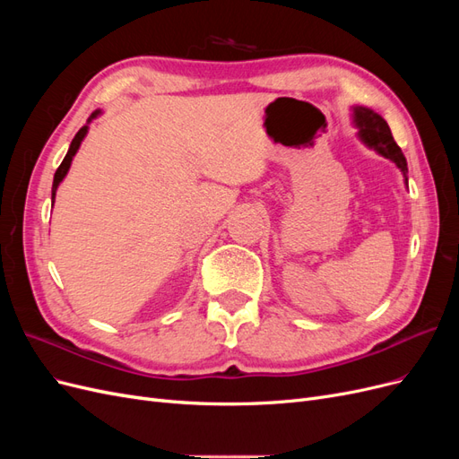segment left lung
Masks as SVG:
<instances>
[{
    "instance_id": "1",
    "label": "left lung",
    "mask_w": 459,
    "mask_h": 459,
    "mask_svg": "<svg viewBox=\"0 0 459 459\" xmlns=\"http://www.w3.org/2000/svg\"><path fill=\"white\" fill-rule=\"evenodd\" d=\"M354 122L358 126L359 140H362L368 147L377 151L379 155L391 159L406 178V174H408L406 157L402 155V151L396 145L394 137L391 134V128H388L385 118L379 117L377 113H373V110H369V108L356 107L354 108ZM406 184H408V178H406Z\"/></svg>"
}]
</instances>
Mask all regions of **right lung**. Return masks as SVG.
Here are the masks:
<instances>
[{"instance_id":"right-lung-1","label":"right lung","mask_w":459,"mask_h":459,"mask_svg":"<svg viewBox=\"0 0 459 459\" xmlns=\"http://www.w3.org/2000/svg\"><path fill=\"white\" fill-rule=\"evenodd\" d=\"M97 115H100V110H95V113L91 115V118H95ZM86 132H88V126H82V128L78 130V134L74 135V140H73L71 147H68V152H66V157L63 159V162H61V166H59V169H57V172H55V176H53V187H51V199H53V201H55V191H57L59 184L63 182V178L66 176L68 169H71V162H73V157L76 155V151H78V147H80L82 140H84V135H86Z\"/></svg>"}]
</instances>
